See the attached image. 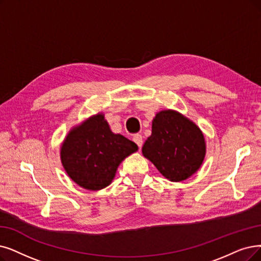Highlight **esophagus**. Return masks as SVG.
<instances>
[{"mask_svg":"<svg viewBox=\"0 0 261 261\" xmlns=\"http://www.w3.org/2000/svg\"><path fill=\"white\" fill-rule=\"evenodd\" d=\"M133 140H134V142L136 143L139 148H141L142 147V143H143V139H142V136L141 135H139V134H136V135H134V137H133Z\"/></svg>","mask_w":261,"mask_h":261,"instance_id":"34e87169","label":"esophagus"}]
</instances>
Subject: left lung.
<instances>
[{
    "label": "left lung",
    "mask_w": 261,
    "mask_h": 261,
    "mask_svg": "<svg viewBox=\"0 0 261 261\" xmlns=\"http://www.w3.org/2000/svg\"><path fill=\"white\" fill-rule=\"evenodd\" d=\"M206 152L203 133L182 113L166 109L156 113L152 134L142 154L171 182L189 179L200 168Z\"/></svg>",
    "instance_id": "left-lung-1"
}]
</instances>
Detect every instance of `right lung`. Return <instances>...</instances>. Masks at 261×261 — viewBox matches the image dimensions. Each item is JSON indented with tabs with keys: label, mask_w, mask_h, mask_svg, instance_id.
<instances>
[{
	"label": "right lung",
	"mask_w": 261,
	"mask_h": 261,
	"mask_svg": "<svg viewBox=\"0 0 261 261\" xmlns=\"http://www.w3.org/2000/svg\"><path fill=\"white\" fill-rule=\"evenodd\" d=\"M138 145L110 129L98 112L72 127L61 144V162L67 175L80 187L99 191L111 184L120 164Z\"/></svg>",
	"instance_id": "obj_1"
}]
</instances>
